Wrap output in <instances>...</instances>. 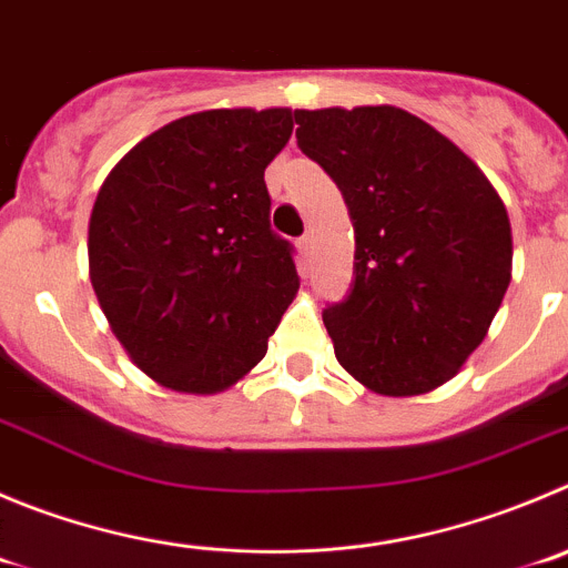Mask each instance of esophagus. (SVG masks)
Masks as SVG:
<instances>
[{
	"mask_svg": "<svg viewBox=\"0 0 568 568\" xmlns=\"http://www.w3.org/2000/svg\"><path fill=\"white\" fill-rule=\"evenodd\" d=\"M296 248H300L302 257L308 260V257H311V248H314V237H311V235H302L300 241H296Z\"/></svg>",
	"mask_w": 568,
	"mask_h": 568,
	"instance_id": "34e87169",
	"label": "esophagus"
}]
</instances>
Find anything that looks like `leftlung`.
I'll return each mask as SVG.
<instances>
[{
	"mask_svg": "<svg viewBox=\"0 0 568 568\" xmlns=\"http://www.w3.org/2000/svg\"><path fill=\"white\" fill-rule=\"evenodd\" d=\"M296 145L342 190L356 232L353 285L322 311L344 369L409 397L452 381L510 285L499 193L448 136L395 105L296 109Z\"/></svg>",
	"mask_w": 568,
	"mask_h": 568,
	"instance_id": "left-lung-1",
	"label": "left lung"
}]
</instances>
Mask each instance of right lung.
I'll list each match as a JSON object with an SVG mask.
<instances>
[{"instance_id":"right-lung-1","label":"right lung","mask_w":568,"mask_h":568,"mask_svg":"<svg viewBox=\"0 0 568 568\" xmlns=\"http://www.w3.org/2000/svg\"><path fill=\"white\" fill-rule=\"evenodd\" d=\"M291 109H210L136 142L89 219V277L111 333L156 384L230 389L296 296L294 248L268 224V162Z\"/></svg>"}]
</instances>
